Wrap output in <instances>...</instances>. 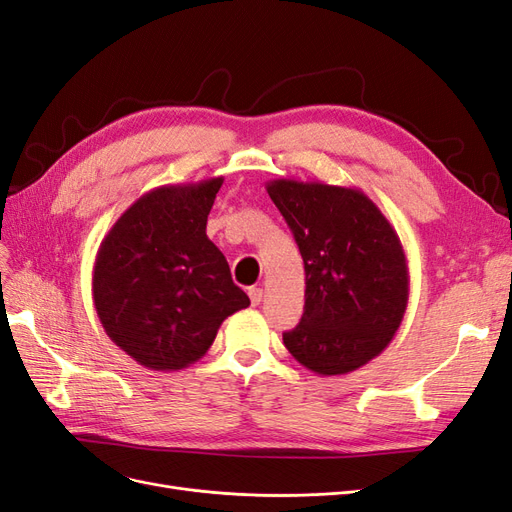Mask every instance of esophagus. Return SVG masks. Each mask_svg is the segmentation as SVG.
Segmentation results:
<instances>
[{
  "instance_id": "1",
  "label": "esophagus",
  "mask_w": 512,
  "mask_h": 512,
  "mask_svg": "<svg viewBox=\"0 0 512 512\" xmlns=\"http://www.w3.org/2000/svg\"><path fill=\"white\" fill-rule=\"evenodd\" d=\"M247 294H250V301H252L254 307L260 305V301H262V288H250V290H247Z\"/></svg>"
}]
</instances>
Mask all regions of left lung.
<instances>
[{
	"instance_id": "left-lung-1",
	"label": "left lung",
	"mask_w": 512,
	"mask_h": 512,
	"mask_svg": "<svg viewBox=\"0 0 512 512\" xmlns=\"http://www.w3.org/2000/svg\"><path fill=\"white\" fill-rule=\"evenodd\" d=\"M267 192L305 267L301 322L284 346L320 376L359 369L391 344L404 320L410 275L404 245L359 188L273 179Z\"/></svg>"
}]
</instances>
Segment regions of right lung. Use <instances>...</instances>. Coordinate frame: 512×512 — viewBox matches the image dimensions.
<instances>
[{"label":"right lung","instance_id":"add662e5","mask_svg":"<svg viewBox=\"0 0 512 512\" xmlns=\"http://www.w3.org/2000/svg\"><path fill=\"white\" fill-rule=\"evenodd\" d=\"M224 177L162 185L121 213L96 254L94 305L106 335L153 371H177L211 348L220 324L250 305L207 218Z\"/></svg>","mask_w":512,"mask_h":512}]
</instances>
